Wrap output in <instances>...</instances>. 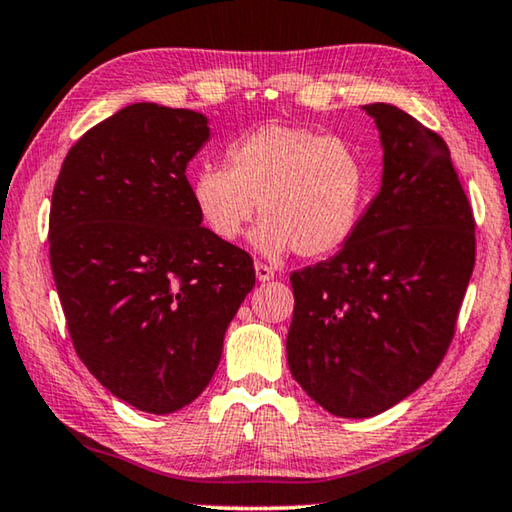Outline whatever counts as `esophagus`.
<instances>
[{
    "mask_svg": "<svg viewBox=\"0 0 512 512\" xmlns=\"http://www.w3.org/2000/svg\"><path fill=\"white\" fill-rule=\"evenodd\" d=\"M254 270H256V279H258V281H270V279H274V270L270 268V265L256 263Z\"/></svg>",
    "mask_w": 512,
    "mask_h": 512,
    "instance_id": "esophagus-1",
    "label": "esophagus"
}]
</instances>
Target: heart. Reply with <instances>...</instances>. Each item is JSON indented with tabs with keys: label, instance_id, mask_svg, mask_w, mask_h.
<instances>
[{
	"label": "heart",
	"instance_id": "obj_1",
	"mask_svg": "<svg viewBox=\"0 0 512 512\" xmlns=\"http://www.w3.org/2000/svg\"><path fill=\"white\" fill-rule=\"evenodd\" d=\"M198 219L217 240L235 242L254 219L251 242L268 258L298 251L325 258L346 247L367 203V168L328 133L265 124L228 147L226 168L191 177Z\"/></svg>",
	"mask_w": 512,
	"mask_h": 512
}]
</instances>
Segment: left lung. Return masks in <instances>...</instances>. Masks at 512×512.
I'll use <instances>...</instances> for the list:
<instances>
[{"mask_svg":"<svg viewBox=\"0 0 512 512\" xmlns=\"http://www.w3.org/2000/svg\"><path fill=\"white\" fill-rule=\"evenodd\" d=\"M381 189L328 261L291 274L293 379L339 418H372L436 372L476 263L473 212L439 133L390 103L362 106Z\"/></svg>","mask_w":512,"mask_h":512,"instance_id":"8db88e82","label":"left lung"}]
</instances>
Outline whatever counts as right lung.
<instances>
[{
    "label": "right lung",
    "mask_w": 512,
    "mask_h": 512,
    "mask_svg": "<svg viewBox=\"0 0 512 512\" xmlns=\"http://www.w3.org/2000/svg\"><path fill=\"white\" fill-rule=\"evenodd\" d=\"M207 117L131 103L66 154L50 265L73 348L103 388L173 413L212 381L228 323L256 284L247 251L201 226L187 164Z\"/></svg>",
    "instance_id": "right-lung-1"
}]
</instances>
